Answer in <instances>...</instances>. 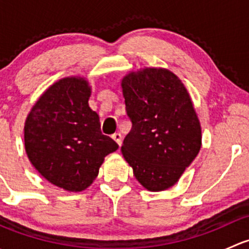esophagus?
I'll return each mask as SVG.
<instances>
[{"mask_svg":"<svg viewBox=\"0 0 249 249\" xmlns=\"http://www.w3.org/2000/svg\"><path fill=\"white\" fill-rule=\"evenodd\" d=\"M112 139L118 143V145H119V147L122 145V135H120L119 132H115V134H113Z\"/></svg>","mask_w":249,"mask_h":249,"instance_id":"34e87169","label":"esophagus"}]
</instances>
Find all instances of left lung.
<instances>
[{
    "instance_id": "1",
    "label": "left lung",
    "mask_w": 249,
    "mask_h": 249,
    "mask_svg": "<svg viewBox=\"0 0 249 249\" xmlns=\"http://www.w3.org/2000/svg\"><path fill=\"white\" fill-rule=\"evenodd\" d=\"M132 127L122 153L134 176L149 192L178 182L201 148V125L187 88L173 72L145 67L122 79Z\"/></svg>"
}]
</instances>
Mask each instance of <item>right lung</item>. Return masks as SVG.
I'll use <instances>...</instances> for the list:
<instances>
[{"mask_svg":"<svg viewBox=\"0 0 249 249\" xmlns=\"http://www.w3.org/2000/svg\"><path fill=\"white\" fill-rule=\"evenodd\" d=\"M91 87L84 77L59 79L27 114L24 142L32 166L49 183L83 192L99 175L105 158L118 149L102 135L100 118L89 107Z\"/></svg>","mask_w":249,"mask_h":249,"instance_id":"1","label":"right lung"}]
</instances>
